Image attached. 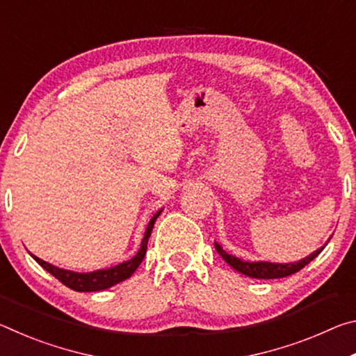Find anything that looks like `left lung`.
<instances>
[{"mask_svg":"<svg viewBox=\"0 0 356 356\" xmlns=\"http://www.w3.org/2000/svg\"><path fill=\"white\" fill-rule=\"evenodd\" d=\"M325 245L322 248L311 252L309 256L301 259V261L291 262V264H276V262H264V261L248 262V261H242V259H238L232 254H227V252L221 248V245H218L216 242H215V248L220 252V256L225 259V262L231 265L234 270H237L238 273L250 276V278H257V280H275V278H286V276H291L293 273L300 272L305 265H308L312 259H316L318 254H321L322 250L325 248Z\"/></svg>","mask_w":356,"mask_h":356,"instance_id":"left-lung-1","label":"left lung"}]
</instances>
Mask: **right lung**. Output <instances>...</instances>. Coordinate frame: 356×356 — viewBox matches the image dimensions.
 <instances>
[{
	"label": "right lung",
	"instance_id": "1",
	"mask_svg": "<svg viewBox=\"0 0 356 356\" xmlns=\"http://www.w3.org/2000/svg\"><path fill=\"white\" fill-rule=\"evenodd\" d=\"M160 213H161V210H159V212H156L152 218H150L149 225L146 227V232H144V237L141 240V246H140V250H138L136 254L131 259H129V261L114 265V267H110V268L95 270V272H89V273H78V272H72V270L59 268V267H56V265L42 261V259H39L34 254H31V256L42 268H45L48 273H51L56 280L61 281L64 286L72 289V291H76V292L105 291V289H110L113 286L119 284V282L129 280L130 276L135 273V270L140 267V264L143 262L144 256H146L150 232H152L155 220L159 218Z\"/></svg>",
	"mask_w": 356,
	"mask_h": 356
}]
</instances>
